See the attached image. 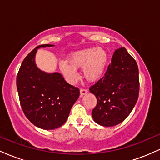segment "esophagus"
I'll return each instance as SVG.
<instances>
[{
    "instance_id": "obj_1",
    "label": "esophagus",
    "mask_w": 160,
    "mask_h": 160,
    "mask_svg": "<svg viewBox=\"0 0 160 160\" xmlns=\"http://www.w3.org/2000/svg\"><path fill=\"white\" fill-rule=\"evenodd\" d=\"M87 92H88L87 89H80V96H81V97L83 96V95H86Z\"/></svg>"
}]
</instances>
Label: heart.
Here are the masks:
<instances>
[{"mask_svg": "<svg viewBox=\"0 0 160 160\" xmlns=\"http://www.w3.org/2000/svg\"><path fill=\"white\" fill-rule=\"evenodd\" d=\"M108 61L107 51L102 47H91L77 51L68 58V63L61 62L59 69L70 83H75L79 78L77 69L81 68L84 78L90 82L102 79Z\"/></svg>", "mask_w": 160, "mask_h": 160, "instance_id": "obj_1", "label": "heart"}]
</instances>
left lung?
Masks as SVG:
<instances>
[{
    "instance_id": "8db88e82",
    "label": "left lung",
    "mask_w": 160,
    "mask_h": 160,
    "mask_svg": "<svg viewBox=\"0 0 160 160\" xmlns=\"http://www.w3.org/2000/svg\"><path fill=\"white\" fill-rule=\"evenodd\" d=\"M89 91L97 98L92 112L96 123L113 126L129 115L138 98V68L124 47L116 49L104 76Z\"/></svg>"
}]
</instances>
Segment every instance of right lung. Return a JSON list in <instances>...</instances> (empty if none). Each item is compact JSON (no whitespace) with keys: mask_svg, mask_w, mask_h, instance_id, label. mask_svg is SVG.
<instances>
[{"mask_svg":"<svg viewBox=\"0 0 160 160\" xmlns=\"http://www.w3.org/2000/svg\"><path fill=\"white\" fill-rule=\"evenodd\" d=\"M53 46L40 45L33 49L23 60L16 78L24 113L34 126L46 130L65 123L80 95L78 88L68 83L61 74L47 73L37 67L38 49Z\"/></svg>","mask_w":160,"mask_h":160,"instance_id":"right-lung-1","label":"right lung"}]
</instances>
